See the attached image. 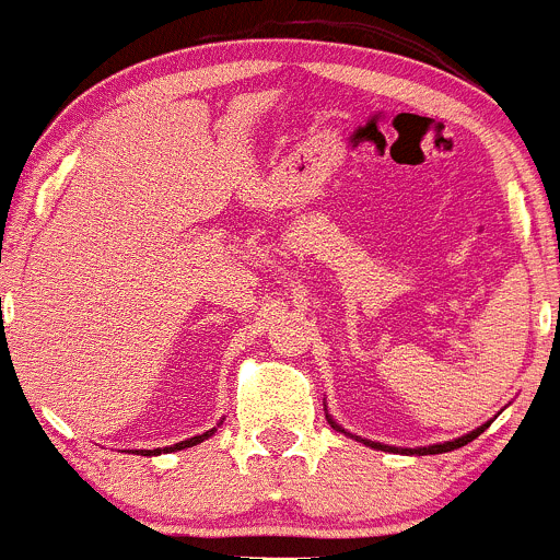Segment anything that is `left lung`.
Segmentation results:
<instances>
[{
    "mask_svg": "<svg viewBox=\"0 0 560 560\" xmlns=\"http://www.w3.org/2000/svg\"><path fill=\"white\" fill-rule=\"evenodd\" d=\"M327 420H329V425H332L335 431H343V434H349V431L343 429V425H338L335 423L332 418H329L327 415ZM489 423H483V425H478L476 431H470V434H465V436H459V440H451V443H440V445H429V448H393V445H382V443H374V440H363V436H357V440H360V443H365V445H371V448H380V451H390V454H409V456H425V454H445V451H454V448H462V445H467V443H472V440H476L478 434H481L483 429H487ZM354 436V434H351Z\"/></svg>",
    "mask_w": 560,
    "mask_h": 560,
    "instance_id": "left-lung-1",
    "label": "left lung"
}]
</instances>
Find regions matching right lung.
Instances as JSON below:
<instances>
[{
	"mask_svg": "<svg viewBox=\"0 0 560 560\" xmlns=\"http://www.w3.org/2000/svg\"><path fill=\"white\" fill-rule=\"evenodd\" d=\"M214 431L217 429H211V431H203V434H197V436H191V440H184V443H175V445H170V448L167 451H180V448H191V445H197V443H203V440H209V436L211 434H214ZM159 456V454H162V451H145V456Z\"/></svg>",
	"mask_w": 560,
	"mask_h": 560,
	"instance_id": "1",
	"label": "right lung"
}]
</instances>
